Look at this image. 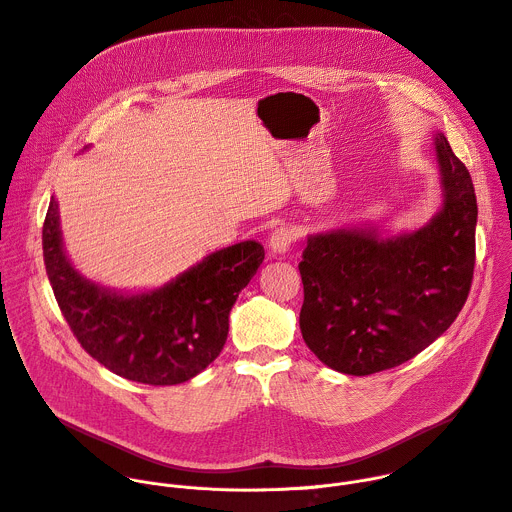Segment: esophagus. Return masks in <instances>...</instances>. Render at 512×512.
Instances as JSON below:
<instances>
[{
	"label": "esophagus",
	"mask_w": 512,
	"mask_h": 512,
	"mask_svg": "<svg viewBox=\"0 0 512 512\" xmlns=\"http://www.w3.org/2000/svg\"><path fill=\"white\" fill-rule=\"evenodd\" d=\"M294 239H296L294 231L287 229V227H279L269 237V251L273 255H283V253L289 251V247H291V243H294Z\"/></svg>",
	"instance_id": "1"
}]
</instances>
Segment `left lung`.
Returning a JSON list of instances; mask_svg holds the SVG:
<instances>
[{
	"label": "left lung",
	"instance_id": "left-lung-1",
	"mask_svg": "<svg viewBox=\"0 0 512 512\" xmlns=\"http://www.w3.org/2000/svg\"><path fill=\"white\" fill-rule=\"evenodd\" d=\"M442 204L397 235L350 225L308 235L298 265L300 330L326 367L364 377L399 367L440 338L466 304L474 275L476 194L442 131L433 137Z\"/></svg>",
	"mask_w": 512,
	"mask_h": 512
}]
</instances>
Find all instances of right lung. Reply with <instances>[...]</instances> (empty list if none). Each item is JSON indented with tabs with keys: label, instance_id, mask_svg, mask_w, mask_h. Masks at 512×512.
Segmentation results:
<instances>
[{
	"label": "right lung",
	"instance_id": "obj_1",
	"mask_svg": "<svg viewBox=\"0 0 512 512\" xmlns=\"http://www.w3.org/2000/svg\"><path fill=\"white\" fill-rule=\"evenodd\" d=\"M42 249L60 312L81 346L115 375L162 387L194 379L221 354L229 314L265 259L261 243L241 241L208 253L162 287L111 289L68 259L54 196Z\"/></svg>",
	"mask_w": 512,
	"mask_h": 512
}]
</instances>
